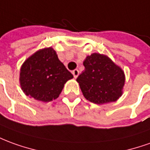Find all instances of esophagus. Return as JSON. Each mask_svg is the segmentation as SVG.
I'll use <instances>...</instances> for the list:
<instances>
[{
    "label": "esophagus",
    "instance_id": "34e87169",
    "mask_svg": "<svg viewBox=\"0 0 150 150\" xmlns=\"http://www.w3.org/2000/svg\"><path fill=\"white\" fill-rule=\"evenodd\" d=\"M72 74H73V75H74V77H75V78H77L79 74V70L75 69V70H74V71H72Z\"/></svg>",
    "mask_w": 150,
    "mask_h": 150
}]
</instances>
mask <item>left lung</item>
Instances as JSON below:
<instances>
[{
	"mask_svg": "<svg viewBox=\"0 0 150 150\" xmlns=\"http://www.w3.org/2000/svg\"><path fill=\"white\" fill-rule=\"evenodd\" d=\"M83 64L85 69L76 81L87 100L100 105L115 101L122 96L125 75L110 57L94 53L87 56Z\"/></svg>",
	"mask_w": 150,
	"mask_h": 150,
	"instance_id": "left-lung-1",
	"label": "left lung"
}]
</instances>
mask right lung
<instances>
[{"instance_id":"right-lung-1","label":"right lung","mask_w":150,"mask_h":150,"mask_svg":"<svg viewBox=\"0 0 150 150\" xmlns=\"http://www.w3.org/2000/svg\"><path fill=\"white\" fill-rule=\"evenodd\" d=\"M73 75L57 57L53 48L38 50L22 65L19 81L23 93L35 100L49 102L59 97Z\"/></svg>"}]
</instances>
